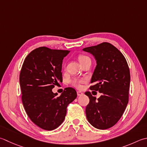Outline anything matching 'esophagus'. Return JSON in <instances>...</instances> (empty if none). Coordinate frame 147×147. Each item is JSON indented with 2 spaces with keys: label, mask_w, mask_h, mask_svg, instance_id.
Returning a JSON list of instances; mask_svg holds the SVG:
<instances>
[{
  "label": "esophagus",
  "mask_w": 147,
  "mask_h": 147,
  "mask_svg": "<svg viewBox=\"0 0 147 147\" xmlns=\"http://www.w3.org/2000/svg\"><path fill=\"white\" fill-rule=\"evenodd\" d=\"M83 92H80V91H77V95L78 96H82V95H83Z\"/></svg>",
  "instance_id": "34e87169"
}]
</instances>
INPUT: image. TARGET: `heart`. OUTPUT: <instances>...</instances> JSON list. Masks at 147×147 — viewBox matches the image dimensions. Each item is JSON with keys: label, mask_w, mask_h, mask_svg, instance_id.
I'll list each match as a JSON object with an SVG mask.
<instances>
[{"label": "heart", "mask_w": 147, "mask_h": 147, "mask_svg": "<svg viewBox=\"0 0 147 147\" xmlns=\"http://www.w3.org/2000/svg\"><path fill=\"white\" fill-rule=\"evenodd\" d=\"M88 59H90L88 57L84 55H80L78 57V60L80 62V64H82V62L85 61V60H87ZM84 80H77V79H73L69 80V83L72 85H73L74 87H77V88H80V83L83 82Z\"/></svg>", "instance_id": "obj_1"}]
</instances>
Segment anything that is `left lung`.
<instances>
[{"mask_svg": "<svg viewBox=\"0 0 147 147\" xmlns=\"http://www.w3.org/2000/svg\"><path fill=\"white\" fill-rule=\"evenodd\" d=\"M96 60L91 78V90L102 96L96 99L90 92L85 93L90 99L85 113L88 121L94 127L106 129L119 121L129 100L130 71L124 56L109 42H102L83 49Z\"/></svg>", "mask_w": 147, "mask_h": 147, "instance_id": "1", "label": "left lung"}]
</instances>
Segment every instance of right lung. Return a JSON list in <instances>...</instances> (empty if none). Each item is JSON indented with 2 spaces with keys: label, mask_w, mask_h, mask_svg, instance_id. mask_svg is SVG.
I'll list each match as a JSON object with an SVG mask.
<instances>
[{
  "label": "right lung",
  "mask_w": 147,
  "mask_h": 147,
  "mask_svg": "<svg viewBox=\"0 0 147 147\" xmlns=\"http://www.w3.org/2000/svg\"><path fill=\"white\" fill-rule=\"evenodd\" d=\"M68 50L36 48L28 55L20 74L22 100L32 122L45 130L56 129L64 120L67 105L76 98L72 87L58 96L52 89L62 82V60Z\"/></svg>",
  "instance_id": "1"
}]
</instances>
